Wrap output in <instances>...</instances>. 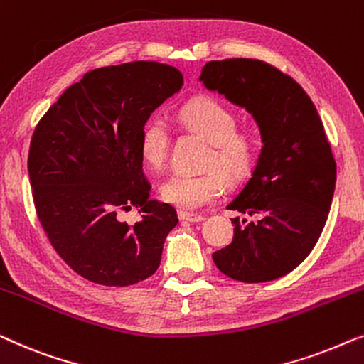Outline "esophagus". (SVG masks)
I'll use <instances>...</instances> for the list:
<instances>
[{
  "instance_id": "1",
  "label": "esophagus",
  "mask_w": 364,
  "mask_h": 364,
  "mask_svg": "<svg viewBox=\"0 0 364 364\" xmlns=\"http://www.w3.org/2000/svg\"><path fill=\"white\" fill-rule=\"evenodd\" d=\"M178 216H180L181 221H188V223H201V221H204V216H201V214H196V213L180 211V213H178Z\"/></svg>"
}]
</instances>
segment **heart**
Masks as SVG:
<instances>
[{
    "label": "heart",
    "mask_w": 364,
    "mask_h": 364,
    "mask_svg": "<svg viewBox=\"0 0 364 364\" xmlns=\"http://www.w3.org/2000/svg\"><path fill=\"white\" fill-rule=\"evenodd\" d=\"M178 119L186 129L211 141L206 166L214 170L203 175L178 173L161 184V198L181 209H199L216 201L224 191V178L235 183L252 171L259 158V140L252 132L237 130V115L211 97L188 100ZM171 145L170 127L161 117H151L140 133L143 160L155 170L166 165Z\"/></svg>",
    "instance_id": "heart-1"
}]
</instances>
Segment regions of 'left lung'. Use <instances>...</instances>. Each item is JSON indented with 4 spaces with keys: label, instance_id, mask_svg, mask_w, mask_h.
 I'll return each instance as SVG.
<instances>
[{
    "label": "left lung",
    "instance_id": "8db88e82",
    "mask_svg": "<svg viewBox=\"0 0 364 364\" xmlns=\"http://www.w3.org/2000/svg\"><path fill=\"white\" fill-rule=\"evenodd\" d=\"M199 80L252 114L264 143L252 176L228 204L239 216L214 264L239 282L282 277L315 247L335 193L336 163L318 112L290 75L264 60H211Z\"/></svg>",
    "mask_w": 364,
    "mask_h": 364
}]
</instances>
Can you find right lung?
Masks as SVG:
<instances>
[{
  "mask_svg": "<svg viewBox=\"0 0 364 364\" xmlns=\"http://www.w3.org/2000/svg\"><path fill=\"white\" fill-rule=\"evenodd\" d=\"M183 75L168 64L135 60L94 69L46 112L31 138L34 208L55 252L80 277L107 287L156 272L175 208L150 198L140 133ZM138 207L129 225L119 214Z\"/></svg>",
  "mask_w": 364,
  "mask_h": 364,
  "instance_id": "add662e5",
  "label": "right lung"
}]
</instances>
